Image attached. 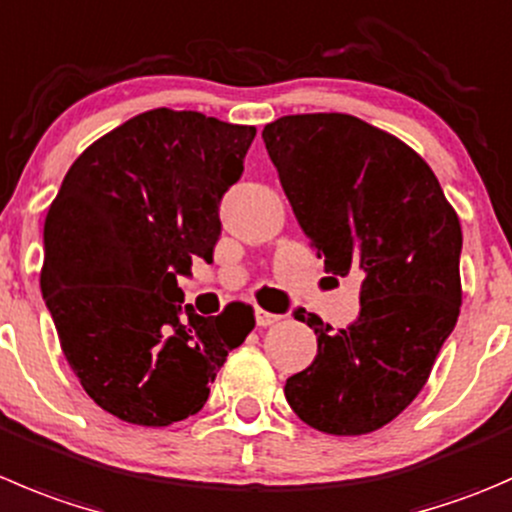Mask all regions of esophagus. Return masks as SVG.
<instances>
[{
    "instance_id": "obj_1",
    "label": "esophagus",
    "mask_w": 512,
    "mask_h": 512,
    "mask_svg": "<svg viewBox=\"0 0 512 512\" xmlns=\"http://www.w3.org/2000/svg\"><path fill=\"white\" fill-rule=\"evenodd\" d=\"M282 317L280 315H275V312H267V310H260V307H257V325L260 327H270V325H275V322H280Z\"/></svg>"
}]
</instances>
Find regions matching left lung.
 <instances>
[{"instance_id":"1","label":"left lung","mask_w":512,"mask_h":512,"mask_svg":"<svg viewBox=\"0 0 512 512\" xmlns=\"http://www.w3.org/2000/svg\"><path fill=\"white\" fill-rule=\"evenodd\" d=\"M262 140L325 270L362 277L352 325L297 315L317 355L287 377L285 398L320 433H375L418 398L458 322V212L413 147L352 114H287Z\"/></svg>"}]
</instances>
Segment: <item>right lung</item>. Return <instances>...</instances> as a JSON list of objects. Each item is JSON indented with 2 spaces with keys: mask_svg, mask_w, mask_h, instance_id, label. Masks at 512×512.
Masks as SVG:
<instances>
[{
  "mask_svg": "<svg viewBox=\"0 0 512 512\" xmlns=\"http://www.w3.org/2000/svg\"><path fill=\"white\" fill-rule=\"evenodd\" d=\"M255 132L150 109L92 142L49 205L44 302L84 393L124 423L165 428L200 413L255 327L247 302L202 317L177 287L195 257L212 262L220 200Z\"/></svg>",
  "mask_w": 512,
  "mask_h": 512,
  "instance_id": "1",
  "label": "right lung"
}]
</instances>
